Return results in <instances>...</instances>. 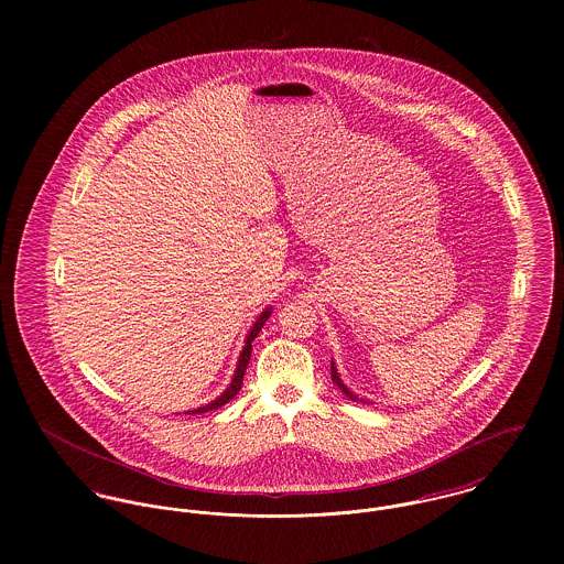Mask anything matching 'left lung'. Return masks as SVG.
<instances>
[{"label":"left lung","instance_id":"8db88e82","mask_svg":"<svg viewBox=\"0 0 564 564\" xmlns=\"http://www.w3.org/2000/svg\"><path fill=\"white\" fill-rule=\"evenodd\" d=\"M329 369H332V382H334V384H336V387H338V389H340V391H343V393H345L349 400L358 402V398H356V395H354V393H351V391H349V389H347V387L340 382V378H338V373H336V367H334V362H332V367H329ZM360 402H365V400H360Z\"/></svg>","mask_w":564,"mask_h":564}]
</instances>
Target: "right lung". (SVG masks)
Returning a JSON list of instances; mask_svg holds the SVG:
<instances>
[{
  "label": "right lung",
  "mask_w": 564,
  "mask_h": 564,
  "mask_svg": "<svg viewBox=\"0 0 564 564\" xmlns=\"http://www.w3.org/2000/svg\"><path fill=\"white\" fill-rule=\"evenodd\" d=\"M269 315H271V308H267V311H264V313H262V315L256 319V323L251 325V329H249V334H247V340H245V347H242L239 365H237V371H235V378H232V384L228 387V391H226L224 395H219L215 402H210L208 405H202V408H197V410H191L188 414H199V412L217 410V408H221L224 403L230 402L232 398H237V393L241 391L245 369H247V365H249V358H251V340L258 336V332L262 329V325H264V322L269 319Z\"/></svg>",
  "instance_id": "add662e5"
}]
</instances>
